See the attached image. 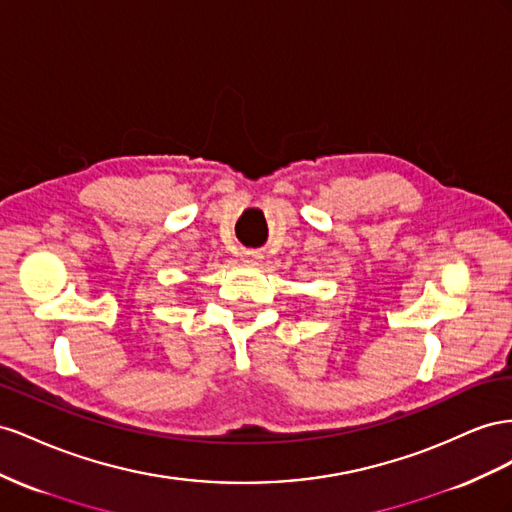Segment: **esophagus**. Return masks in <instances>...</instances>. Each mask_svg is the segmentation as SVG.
<instances>
[{
    "mask_svg": "<svg viewBox=\"0 0 512 512\" xmlns=\"http://www.w3.org/2000/svg\"><path fill=\"white\" fill-rule=\"evenodd\" d=\"M257 259H259V253H253V251H246L244 253V261H248V264H255Z\"/></svg>",
    "mask_w": 512,
    "mask_h": 512,
    "instance_id": "obj_1",
    "label": "esophagus"
}]
</instances>
